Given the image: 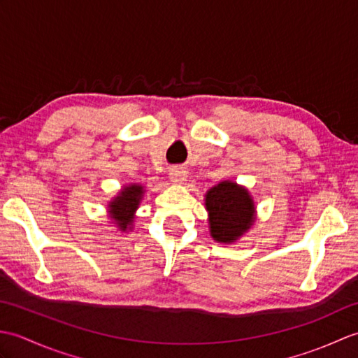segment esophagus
<instances>
[{"label":"esophagus","instance_id":"1","mask_svg":"<svg viewBox=\"0 0 358 358\" xmlns=\"http://www.w3.org/2000/svg\"><path fill=\"white\" fill-rule=\"evenodd\" d=\"M169 175H171V180L173 181V183H181V181H185L186 177H187L186 171L180 169V167H177V169H172L169 172Z\"/></svg>","mask_w":358,"mask_h":358}]
</instances>
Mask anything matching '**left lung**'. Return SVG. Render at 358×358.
Instances as JSON below:
<instances>
[{
	"label": "left lung",
	"mask_w": 358,
	"mask_h": 358,
	"mask_svg": "<svg viewBox=\"0 0 358 358\" xmlns=\"http://www.w3.org/2000/svg\"><path fill=\"white\" fill-rule=\"evenodd\" d=\"M210 235L217 241L229 243L246 232L254 218V203L248 191L231 181L212 187L206 195Z\"/></svg>",
	"instance_id": "obj_1"
}]
</instances>
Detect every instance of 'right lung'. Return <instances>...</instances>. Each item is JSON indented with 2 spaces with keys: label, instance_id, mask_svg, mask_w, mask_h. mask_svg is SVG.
<instances>
[{
  "label": "right lung",
  "instance_id": "right-lung-1",
  "mask_svg": "<svg viewBox=\"0 0 358 358\" xmlns=\"http://www.w3.org/2000/svg\"><path fill=\"white\" fill-rule=\"evenodd\" d=\"M143 194V187L138 185H132L124 187L115 200L110 203V214L112 218L115 220L120 229L126 231L129 224L134 222V212L138 208V203Z\"/></svg>",
  "mask_w": 358,
  "mask_h": 358
}]
</instances>
